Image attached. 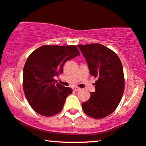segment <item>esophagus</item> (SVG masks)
Masks as SVG:
<instances>
[{"instance_id": "1", "label": "esophagus", "mask_w": 146, "mask_h": 146, "mask_svg": "<svg viewBox=\"0 0 146 146\" xmlns=\"http://www.w3.org/2000/svg\"><path fill=\"white\" fill-rule=\"evenodd\" d=\"M80 90V88H78V87H73V91H78Z\"/></svg>"}]
</instances>
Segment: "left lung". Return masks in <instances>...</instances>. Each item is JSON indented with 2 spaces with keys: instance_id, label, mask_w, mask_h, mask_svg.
<instances>
[{
  "instance_id": "1",
  "label": "left lung",
  "mask_w": 146,
  "mask_h": 146,
  "mask_svg": "<svg viewBox=\"0 0 146 146\" xmlns=\"http://www.w3.org/2000/svg\"><path fill=\"white\" fill-rule=\"evenodd\" d=\"M88 63L90 75L97 79L95 92L82 104L84 113L101 119L113 113L124 90L123 68L115 52L99 43L78 45Z\"/></svg>"
}]
</instances>
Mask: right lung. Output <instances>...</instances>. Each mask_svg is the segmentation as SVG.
Here are the masks:
<instances>
[{
  "label": "right lung",
  "instance_id": "obj_1",
  "mask_svg": "<svg viewBox=\"0 0 146 146\" xmlns=\"http://www.w3.org/2000/svg\"><path fill=\"white\" fill-rule=\"evenodd\" d=\"M80 55L75 45H43L29 56L23 71V88L26 99L36 113L50 117L62 110L72 89L58 83L66 61Z\"/></svg>",
  "mask_w": 146,
  "mask_h": 146
}]
</instances>
